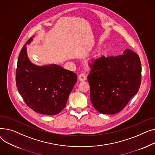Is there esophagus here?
Here are the masks:
<instances>
[{"instance_id": "1", "label": "esophagus", "mask_w": 155, "mask_h": 155, "mask_svg": "<svg viewBox=\"0 0 155 155\" xmlns=\"http://www.w3.org/2000/svg\"><path fill=\"white\" fill-rule=\"evenodd\" d=\"M79 79L81 81H85L86 79V76L85 75V74L84 73H81L79 76Z\"/></svg>"}]
</instances>
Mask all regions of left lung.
Wrapping results in <instances>:
<instances>
[{"label":"left lung","mask_w":155,"mask_h":155,"mask_svg":"<svg viewBox=\"0 0 155 155\" xmlns=\"http://www.w3.org/2000/svg\"><path fill=\"white\" fill-rule=\"evenodd\" d=\"M87 81L90 99L96 110L102 114H114L121 111L137 94L141 76L138 55L130 49L123 54L100 56L91 64Z\"/></svg>","instance_id":"1"}]
</instances>
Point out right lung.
Listing matches in <instances>:
<instances>
[{
	"label": "right lung",
	"instance_id": "add662e5",
	"mask_svg": "<svg viewBox=\"0 0 155 155\" xmlns=\"http://www.w3.org/2000/svg\"><path fill=\"white\" fill-rule=\"evenodd\" d=\"M17 61L16 85L25 103L35 112L55 115L65 107L72 89L77 82L74 72L57 64L37 66L29 59L26 45Z\"/></svg>",
	"mask_w": 155,
	"mask_h": 155
}]
</instances>
